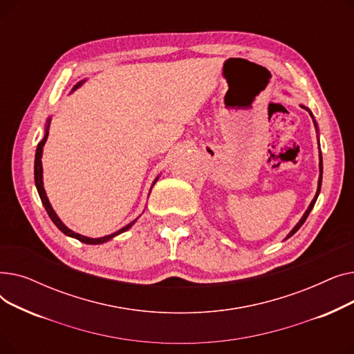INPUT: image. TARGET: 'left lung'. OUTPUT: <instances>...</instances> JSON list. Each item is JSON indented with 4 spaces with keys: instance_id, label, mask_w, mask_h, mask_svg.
I'll use <instances>...</instances> for the list:
<instances>
[{
    "instance_id": "1",
    "label": "left lung",
    "mask_w": 354,
    "mask_h": 354,
    "mask_svg": "<svg viewBox=\"0 0 354 354\" xmlns=\"http://www.w3.org/2000/svg\"><path fill=\"white\" fill-rule=\"evenodd\" d=\"M301 107H304L303 104H301ZM306 110H308L307 107H304ZM308 113H310V116L313 118V113H311V111L308 110ZM313 122H314V126L315 127H317V123H315V120H314V118H313ZM319 146H320V143H319ZM319 167H320V176H319V187H317V192H315V196H314V199L311 201V203H310V205H308V208H307V211L304 212V215L301 216V219L299 221V224H297L291 231H290V234L286 236V239H288L291 235H294L297 231H299L300 228H301V225L304 224V222H306V219H307V216L310 215V212H311V209H313V207H314V203H315V201H317V196H319V194H320V189H322V179H323V158H322V152H320V163H319Z\"/></svg>"
}]
</instances>
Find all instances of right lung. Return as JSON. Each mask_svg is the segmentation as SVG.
<instances>
[{
  "instance_id": "right-lung-1",
  "label": "right lung",
  "mask_w": 354,
  "mask_h": 354,
  "mask_svg": "<svg viewBox=\"0 0 354 354\" xmlns=\"http://www.w3.org/2000/svg\"><path fill=\"white\" fill-rule=\"evenodd\" d=\"M84 82V80H83ZM83 82H80V83H77L76 86H74V88L73 90H76L77 87H80L82 86V83ZM50 118H48V120H47V124H46V133H44V138H43V140L37 145V151H35V160H34V180H35V187H37V191H39V195H40V199H41V202H43V205H44V208H46V211H47V214H48V216L51 218V221L54 222V225L57 227L63 234H66V235H68V236H71V238H76V239H79V241H82V243H84V244H103V243H106V241H109V239H111L113 236H116V235H119V234H122V232H124V231H127L130 227H132L135 222L138 221V218L135 219V221H132L130 222V224H127L126 227H123L122 230H119V231H116V232H113V234H110V235H106V236H102V238H88V236H84V235H80V234H77V232H74V231H71V230H68L63 222H62V219L57 216V214L54 212V209H53V207L50 205V202H48V198H47V195H46V191H44V187H43V165H41V156H43V146L46 145V140H47V136H48V127H50ZM158 180V178L155 179V182ZM155 182H153V185H155ZM152 185V187H153Z\"/></svg>"
}]
</instances>
